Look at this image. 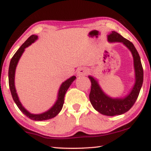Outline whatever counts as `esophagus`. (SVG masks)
Instances as JSON below:
<instances>
[{
	"mask_svg": "<svg viewBox=\"0 0 151 151\" xmlns=\"http://www.w3.org/2000/svg\"><path fill=\"white\" fill-rule=\"evenodd\" d=\"M89 73V69L88 68L86 67H82L80 68L79 69L77 70V75L78 76H85L87 75V74Z\"/></svg>",
	"mask_w": 151,
	"mask_h": 151,
	"instance_id": "esophagus-1",
	"label": "esophagus"
}]
</instances>
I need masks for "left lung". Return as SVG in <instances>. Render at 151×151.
Masks as SVG:
<instances>
[{"label":"left lung","instance_id":"1","mask_svg":"<svg viewBox=\"0 0 151 151\" xmlns=\"http://www.w3.org/2000/svg\"><path fill=\"white\" fill-rule=\"evenodd\" d=\"M108 41L123 43L131 52L133 57L135 72L134 85L131 93L124 98L113 99L104 93L95 78L88 76L91 82L89 99L94 109L101 114L106 116H115L124 114L129 111L136 102L142 85L143 68L139 53L131 41L124 39L115 31H112L111 34L108 35Z\"/></svg>","mask_w":151,"mask_h":151}]
</instances>
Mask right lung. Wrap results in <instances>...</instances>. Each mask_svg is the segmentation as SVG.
Wrapping results in <instances>:
<instances>
[{"label":"right lung","mask_w":151,"mask_h":151,"mask_svg":"<svg viewBox=\"0 0 151 151\" xmlns=\"http://www.w3.org/2000/svg\"><path fill=\"white\" fill-rule=\"evenodd\" d=\"M38 39V36L32 35L26 41H25L23 44L22 45L16 53L14 55L13 57L11 58V63H10L9 68V88L10 91L12 94V99L16 103L17 106L19 107L20 111L23 113L24 115H26L27 117H29L30 119L33 120V121H45V120L50 119L52 118H54L57 114L59 113L61 109L63 108V104H64V100H65V95L66 94V91L69 88V86L73 83V82L76 79L75 76H73L72 77L67 79L64 83H62L60 87L59 88L57 96V100L56 101L54 105H53L51 108L48 110V111H46L41 114H32L29 112L24 109V107L22 105L21 103H20L19 99V96L17 95L16 88H15L14 86V75H15V70H16V67L17 66L18 62L20 59V57H21L22 53L24 52V49L27 47H29L32 43L34 42Z\"/></svg>","instance_id":"1"}]
</instances>
